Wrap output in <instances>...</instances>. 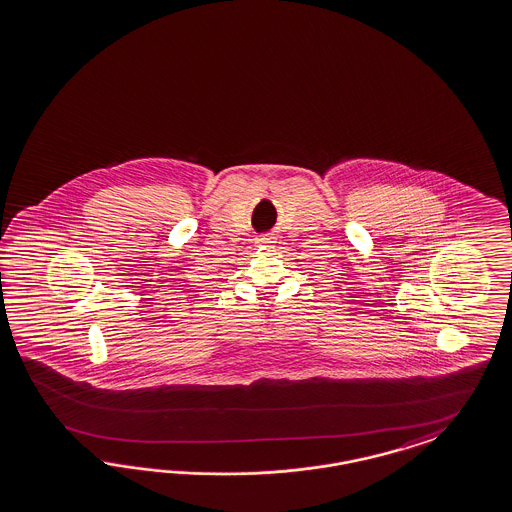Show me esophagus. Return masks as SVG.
<instances>
[{"label":"esophagus","mask_w":512,"mask_h":512,"mask_svg":"<svg viewBox=\"0 0 512 512\" xmlns=\"http://www.w3.org/2000/svg\"><path fill=\"white\" fill-rule=\"evenodd\" d=\"M275 243V237H271V235H262V237H258V245L260 247H271Z\"/></svg>","instance_id":"obj_1"}]
</instances>
